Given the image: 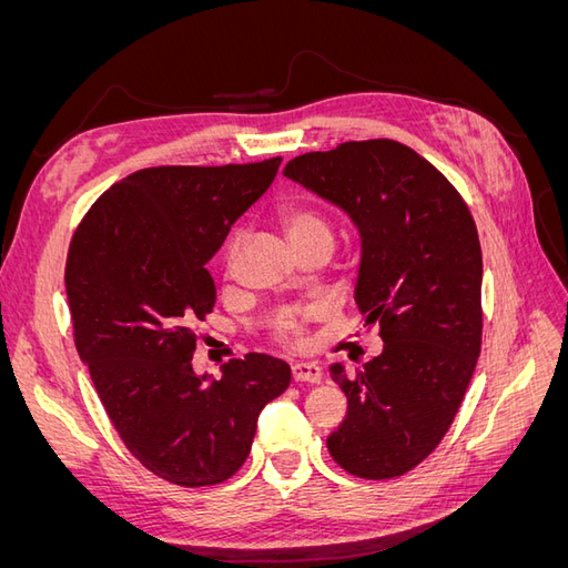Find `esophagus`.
Here are the masks:
<instances>
[{"mask_svg": "<svg viewBox=\"0 0 568 568\" xmlns=\"http://www.w3.org/2000/svg\"><path fill=\"white\" fill-rule=\"evenodd\" d=\"M294 374V382H307V384H320L322 382V367L317 363H296L291 367Z\"/></svg>", "mask_w": 568, "mask_h": 568, "instance_id": "obj_1", "label": "esophagus"}]
</instances>
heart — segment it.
<instances>
[{"label":"heart","mask_w":568,"mask_h":568,"mask_svg":"<svg viewBox=\"0 0 568 568\" xmlns=\"http://www.w3.org/2000/svg\"><path fill=\"white\" fill-rule=\"evenodd\" d=\"M277 222L284 230L291 246H294L298 253L317 244H334V232L329 227V222H326L317 211L307 209V205H298V203L282 205L277 211ZM232 251H234V244H232ZM307 317H311V313L284 315L277 322V336L284 343H301Z\"/></svg>","instance_id":"b5f03b06"}]
</instances>
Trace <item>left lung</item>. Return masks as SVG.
I'll use <instances>...</instances> for the list:
<instances>
[{
  "label": "left lung",
  "instance_id": "8db88e82",
  "mask_svg": "<svg viewBox=\"0 0 568 568\" xmlns=\"http://www.w3.org/2000/svg\"><path fill=\"white\" fill-rule=\"evenodd\" d=\"M284 175L355 222V301L384 338L382 355L355 374L329 367L348 412L326 448L353 476H403L448 434L480 353L484 261L474 217L443 173L393 140L303 153Z\"/></svg>",
  "mask_w": 568,
  "mask_h": 568
}]
</instances>
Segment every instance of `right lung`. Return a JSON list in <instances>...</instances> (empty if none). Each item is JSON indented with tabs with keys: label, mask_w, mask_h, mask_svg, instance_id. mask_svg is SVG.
I'll use <instances>...</instances> for the list:
<instances>
[{
	"label": "right lung",
	"mask_w": 568,
	"mask_h": 568,
	"mask_svg": "<svg viewBox=\"0 0 568 568\" xmlns=\"http://www.w3.org/2000/svg\"><path fill=\"white\" fill-rule=\"evenodd\" d=\"M282 159L144 168L101 194L65 261L75 348L125 448L175 486H215L251 453L257 415L291 382L248 353L199 376L194 324L213 313L205 263L261 199Z\"/></svg>",
	"instance_id": "1"
}]
</instances>
